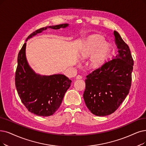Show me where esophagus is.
I'll return each mask as SVG.
<instances>
[{
    "label": "esophagus",
    "instance_id": "esophagus-1",
    "mask_svg": "<svg viewBox=\"0 0 146 146\" xmlns=\"http://www.w3.org/2000/svg\"><path fill=\"white\" fill-rule=\"evenodd\" d=\"M81 78H82V76H81V75H78L76 77V79L80 80V79H81Z\"/></svg>",
    "mask_w": 146,
    "mask_h": 146
}]
</instances>
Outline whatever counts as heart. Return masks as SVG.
<instances>
[{
    "instance_id": "obj_1",
    "label": "heart",
    "mask_w": 146,
    "mask_h": 146,
    "mask_svg": "<svg viewBox=\"0 0 146 146\" xmlns=\"http://www.w3.org/2000/svg\"><path fill=\"white\" fill-rule=\"evenodd\" d=\"M104 40V38L100 35H93L87 39L80 51L81 60H84L92 56L90 65L93 69L101 68L106 62L109 53L110 44Z\"/></svg>"
}]
</instances>
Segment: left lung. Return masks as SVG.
<instances>
[{
	"label": "left lung",
	"instance_id": "obj_1",
	"mask_svg": "<svg viewBox=\"0 0 146 146\" xmlns=\"http://www.w3.org/2000/svg\"><path fill=\"white\" fill-rule=\"evenodd\" d=\"M118 48L115 58L86 76L83 98L90 112L98 116L113 113L129 92L133 60L128 45L114 31Z\"/></svg>",
	"mask_w": 146,
	"mask_h": 146
}]
</instances>
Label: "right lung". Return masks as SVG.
I'll return each mask as SVG.
<instances>
[{
    "mask_svg": "<svg viewBox=\"0 0 146 146\" xmlns=\"http://www.w3.org/2000/svg\"><path fill=\"white\" fill-rule=\"evenodd\" d=\"M62 24L40 28L29 35L26 41L48 28H66ZM26 42L23 44L17 59L15 82L22 103L29 111L40 116H50L59 108L65 93L72 81L63 74L42 75L29 66L26 56Z\"/></svg>",
    "mask_w": 146,
    "mask_h": 146,
    "instance_id": "right-lung-1",
    "label": "right lung"
}]
</instances>
